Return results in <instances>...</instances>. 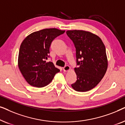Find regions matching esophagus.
Returning <instances> with one entry per match:
<instances>
[{
    "label": "esophagus",
    "instance_id": "esophagus-1",
    "mask_svg": "<svg viewBox=\"0 0 125 125\" xmlns=\"http://www.w3.org/2000/svg\"><path fill=\"white\" fill-rule=\"evenodd\" d=\"M70 69H71V68H70V66L69 65H66L63 68V71L64 72H67V71H69Z\"/></svg>",
    "mask_w": 125,
    "mask_h": 125
}]
</instances>
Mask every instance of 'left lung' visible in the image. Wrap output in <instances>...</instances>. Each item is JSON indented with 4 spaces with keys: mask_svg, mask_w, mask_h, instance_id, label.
<instances>
[{
    "mask_svg": "<svg viewBox=\"0 0 125 125\" xmlns=\"http://www.w3.org/2000/svg\"><path fill=\"white\" fill-rule=\"evenodd\" d=\"M76 48L74 68L77 80L72 87L77 92H87L96 86L105 74L107 59L105 45L98 36L83 30L67 31Z\"/></svg>",
    "mask_w": 125,
    "mask_h": 125,
    "instance_id": "8db88e82",
    "label": "left lung"
}]
</instances>
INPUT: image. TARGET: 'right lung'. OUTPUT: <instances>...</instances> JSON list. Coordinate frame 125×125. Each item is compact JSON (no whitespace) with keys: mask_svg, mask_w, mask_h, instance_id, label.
<instances>
[{"mask_svg":"<svg viewBox=\"0 0 125 125\" xmlns=\"http://www.w3.org/2000/svg\"><path fill=\"white\" fill-rule=\"evenodd\" d=\"M64 32L56 28L44 29L30 34L21 42L19 68L31 86L42 88L48 85L60 72L52 62H47L46 60L49 57V48L53 40Z\"/></svg>","mask_w":125,"mask_h":125,"instance_id":"add662e5","label":"right lung"}]
</instances>
